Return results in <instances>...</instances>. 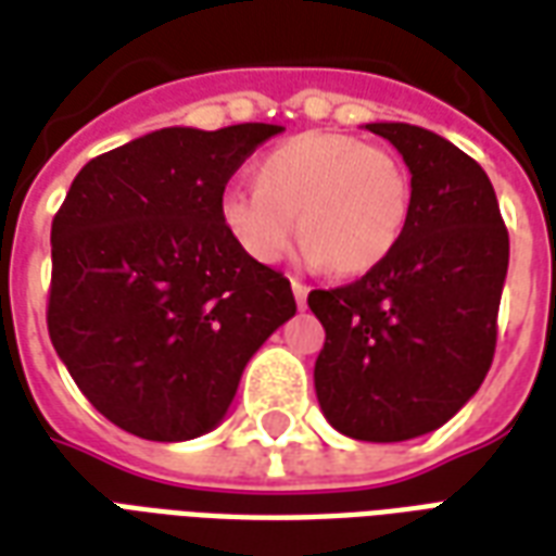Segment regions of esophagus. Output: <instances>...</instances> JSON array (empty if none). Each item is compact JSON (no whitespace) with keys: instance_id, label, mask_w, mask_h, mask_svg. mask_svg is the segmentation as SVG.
<instances>
[{"instance_id":"obj_1","label":"esophagus","mask_w":556,"mask_h":556,"mask_svg":"<svg viewBox=\"0 0 556 556\" xmlns=\"http://www.w3.org/2000/svg\"><path fill=\"white\" fill-rule=\"evenodd\" d=\"M291 291H294V301H298V306H306V294H309V286H303L301 279H291Z\"/></svg>"}]
</instances>
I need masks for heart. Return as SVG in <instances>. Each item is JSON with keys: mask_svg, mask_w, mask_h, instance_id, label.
Segmentation results:
<instances>
[{"mask_svg": "<svg viewBox=\"0 0 556 556\" xmlns=\"http://www.w3.org/2000/svg\"><path fill=\"white\" fill-rule=\"evenodd\" d=\"M255 187L219 193V226L247 258L277 265L294 217L309 265L361 277L384 265L410 217V175L387 148L333 130L279 142L253 163Z\"/></svg>", "mask_w": 556, "mask_h": 556, "instance_id": "obj_1", "label": "heart"}]
</instances>
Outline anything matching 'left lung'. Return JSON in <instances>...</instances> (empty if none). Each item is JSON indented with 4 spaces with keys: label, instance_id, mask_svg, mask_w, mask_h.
Instances as JSON below:
<instances>
[{
    "label": "left lung",
    "instance_id": "8db88e82",
    "mask_svg": "<svg viewBox=\"0 0 556 556\" xmlns=\"http://www.w3.org/2000/svg\"><path fill=\"white\" fill-rule=\"evenodd\" d=\"M410 169V217L384 265L309 291L325 327L315 396L354 441L441 429L489 372L509 267V231L489 175L450 139L402 122L366 125Z\"/></svg>",
    "mask_w": 556,
    "mask_h": 556
}]
</instances>
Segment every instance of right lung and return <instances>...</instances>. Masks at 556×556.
<instances>
[{
    "mask_svg": "<svg viewBox=\"0 0 556 556\" xmlns=\"http://www.w3.org/2000/svg\"><path fill=\"white\" fill-rule=\"evenodd\" d=\"M279 125L163 127L89 160L50 231L47 327L83 396L146 441L226 417L243 366L298 313L219 226L229 178Z\"/></svg>",
    "mask_w": 556,
    "mask_h": 556,
    "instance_id": "1",
    "label": "right lung"
}]
</instances>
